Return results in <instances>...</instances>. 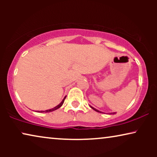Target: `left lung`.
Wrapping results in <instances>:
<instances>
[{"mask_svg": "<svg viewBox=\"0 0 157 157\" xmlns=\"http://www.w3.org/2000/svg\"><path fill=\"white\" fill-rule=\"evenodd\" d=\"M91 108L92 109H94V110H95L96 111H97V112H100V113H101V111H98L97 110V109H94V108H93V107H91ZM113 113H111V114H113Z\"/></svg>", "mask_w": 157, "mask_h": 157, "instance_id": "1", "label": "left lung"}]
</instances>
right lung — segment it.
<instances>
[{
  "label": "right lung",
  "mask_w": 157,
  "mask_h": 157,
  "mask_svg": "<svg viewBox=\"0 0 157 157\" xmlns=\"http://www.w3.org/2000/svg\"><path fill=\"white\" fill-rule=\"evenodd\" d=\"M66 96H65V97H64V98L63 99V101H62L61 102V104H59V105H58V106H56V107H54V108L53 109H49V110H46V111H40V112L41 113H43V112H51V111H55V110H56V109H59L60 107H61L62 105H63V102H64V100H65V98H66Z\"/></svg>",
  "instance_id": "add662e5"
}]
</instances>
